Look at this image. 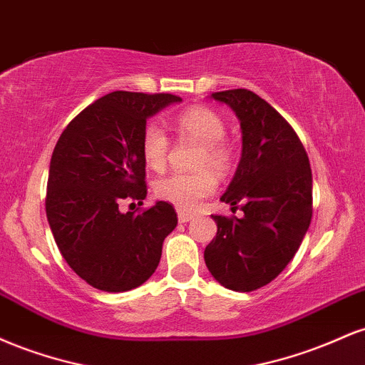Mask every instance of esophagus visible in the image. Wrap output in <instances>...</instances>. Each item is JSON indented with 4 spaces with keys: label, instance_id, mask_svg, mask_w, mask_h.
Here are the masks:
<instances>
[{
    "label": "esophagus",
    "instance_id": "1",
    "mask_svg": "<svg viewBox=\"0 0 365 365\" xmlns=\"http://www.w3.org/2000/svg\"><path fill=\"white\" fill-rule=\"evenodd\" d=\"M192 217H194V215H192V212L183 211V209H178V221H180V223H188V221H190Z\"/></svg>",
    "mask_w": 365,
    "mask_h": 365
}]
</instances>
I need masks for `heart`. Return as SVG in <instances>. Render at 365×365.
I'll list each match as a JSON object with an SVG mask.
<instances>
[{"label": "heart", "mask_w": 365, "mask_h": 365, "mask_svg": "<svg viewBox=\"0 0 365 365\" xmlns=\"http://www.w3.org/2000/svg\"><path fill=\"white\" fill-rule=\"evenodd\" d=\"M173 127L180 137L192 139L200 144L197 154V171L190 173L166 175L154 183V192L159 199L173 204L180 209H195L217 188V177L215 171L204 168L211 166L216 171H226L232 165V148L223 137L226 125L223 118L206 106H194L177 115ZM170 140L165 130L156 123H149L142 130L140 154L150 170L161 171L168 159Z\"/></svg>", "instance_id": "1"}]
</instances>
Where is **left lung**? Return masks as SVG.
Here are the masks:
<instances>
[{
  "label": "left lung",
  "instance_id": "8db88e82",
  "mask_svg": "<svg viewBox=\"0 0 365 365\" xmlns=\"http://www.w3.org/2000/svg\"><path fill=\"white\" fill-rule=\"evenodd\" d=\"M211 96L240 120L242 159L221 200L244 216H212L217 232L204 261L223 287L254 292L282 273L309 230L311 163L292 125L252 91Z\"/></svg>",
  "mask_w": 365,
  "mask_h": 365
}]
</instances>
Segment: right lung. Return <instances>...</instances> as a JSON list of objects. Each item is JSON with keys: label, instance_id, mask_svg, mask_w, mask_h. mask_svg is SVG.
Listing matches in <instances>:
<instances>
[{"label": "right lung", "instance_id": "add662e5", "mask_svg": "<svg viewBox=\"0 0 365 365\" xmlns=\"http://www.w3.org/2000/svg\"><path fill=\"white\" fill-rule=\"evenodd\" d=\"M178 101L166 92L115 91L83 108L54 145L46 216L63 259L98 290L140 287L156 271L163 240L178 223L165 200L120 211L125 200L142 206L148 195L140 154L145 121Z\"/></svg>", "mask_w": 365, "mask_h": 365}]
</instances>
